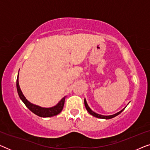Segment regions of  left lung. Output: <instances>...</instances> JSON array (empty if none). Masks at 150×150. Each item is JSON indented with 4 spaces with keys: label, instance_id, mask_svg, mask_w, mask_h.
Segmentation results:
<instances>
[{
    "label": "left lung",
    "instance_id": "left-lung-1",
    "mask_svg": "<svg viewBox=\"0 0 150 150\" xmlns=\"http://www.w3.org/2000/svg\"><path fill=\"white\" fill-rule=\"evenodd\" d=\"M85 106L86 107V109H87V110L88 112H89V113L90 115H93L94 117H98V118H100V119H106V120H108V119H111V118H113L115 117L118 115L119 114H120L121 112H122L123 110H124V109L121 110V111L117 112L116 114H114V115H108V116H104V115H99V114H97L95 112H93V110H91V108H90L89 107V106H88V104L87 103V101H86V100L85 99Z\"/></svg>",
    "mask_w": 150,
    "mask_h": 150
}]
</instances>
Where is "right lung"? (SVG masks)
Returning <instances> with one entry per match:
<instances>
[{"label": "right lung", "mask_w": 150, "mask_h": 150, "mask_svg": "<svg viewBox=\"0 0 150 150\" xmlns=\"http://www.w3.org/2000/svg\"><path fill=\"white\" fill-rule=\"evenodd\" d=\"M16 86H17V90L18 95L20 99L22 100V102H24L26 107L29 109L30 111H32L33 113H35L37 115L42 117H53L57 115L59 113H60L61 110H63V106H64V102H65V97L63 98L60 102L57 104L56 106H53L51 108H42L40 106L35 105V104L30 103L26 99V98L24 97V96L22 93L20 88L19 85V82H18V76L17 78V81H16Z\"/></svg>", "instance_id": "obj_1"}]
</instances>
